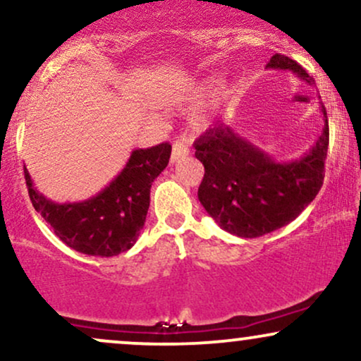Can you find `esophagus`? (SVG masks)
I'll return each instance as SVG.
<instances>
[{"mask_svg": "<svg viewBox=\"0 0 361 361\" xmlns=\"http://www.w3.org/2000/svg\"><path fill=\"white\" fill-rule=\"evenodd\" d=\"M190 154V147L185 142V139H176L175 142H173V151H171V163H176L180 161L181 158H185V156Z\"/></svg>", "mask_w": 361, "mask_h": 361, "instance_id": "34e87169", "label": "esophagus"}]
</instances>
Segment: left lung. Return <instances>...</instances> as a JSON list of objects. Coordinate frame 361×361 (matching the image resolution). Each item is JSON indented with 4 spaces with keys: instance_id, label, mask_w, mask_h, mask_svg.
Listing matches in <instances>:
<instances>
[{
    "instance_id": "8db88e82",
    "label": "left lung",
    "mask_w": 361,
    "mask_h": 361,
    "mask_svg": "<svg viewBox=\"0 0 361 361\" xmlns=\"http://www.w3.org/2000/svg\"><path fill=\"white\" fill-rule=\"evenodd\" d=\"M267 68L290 71L312 85L305 68L289 56L272 55ZM323 131L305 156L276 161L230 126L207 129L195 141V156L205 166L198 200L207 214L237 237L254 238L293 222L323 186L329 128L326 107L319 104Z\"/></svg>"
}]
</instances>
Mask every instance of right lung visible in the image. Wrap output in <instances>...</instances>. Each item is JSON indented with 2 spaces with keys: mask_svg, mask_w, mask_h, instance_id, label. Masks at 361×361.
Instances as JSON below:
<instances>
[{
  "mask_svg": "<svg viewBox=\"0 0 361 361\" xmlns=\"http://www.w3.org/2000/svg\"><path fill=\"white\" fill-rule=\"evenodd\" d=\"M171 145L134 149L123 171L95 197L55 203L38 192L25 166L35 210L71 249L94 257H112L136 244L149 208L151 185L168 166Z\"/></svg>",
  "mask_w": 361,
  "mask_h": 361,
  "instance_id": "1",
  "label": "right lung"
}]
</instances>
